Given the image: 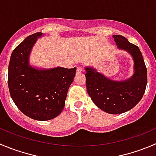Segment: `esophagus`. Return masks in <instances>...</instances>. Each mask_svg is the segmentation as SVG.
Here are the masks:
<instances>
[{"label": "esophagus", "mask_w": 156, "mask_h": 156, "mask_svg": "<svg viewBox=\"0 0 156 156\" xmlns=\"http://www.w3.org/2000/svg\"><path fill=\"white\" fill-rule=\"evenodd\" d=\"M83 71V68L82 67H78L77 68V70H76V74H81Z\"/></svg>", "instance_id": "1"}]
</instances>
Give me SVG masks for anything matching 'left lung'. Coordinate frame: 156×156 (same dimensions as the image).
Returning <instances> with one entry per match:
<instances>
[{"instance_id": "left-lung-1", "label": "left lung", "mask_w": 156, "mask_h": 156, "mask_svg": "<svg viewBox=\"0 0 156 156\" xmlns=\"http://www.w3.org/2000/svg\"><path fill=\"white\" fill-rule=\"evenodd\" d=\"M117 48L126 51L134 61V73L124 81H113L96 69L85 67L86 87L95 105L104 112L119 114L133 108L140 101L147 84V69L137 46L120 35H113Z\"/></svg>"}]
</instances>
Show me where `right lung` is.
Instances as JSON below:
<instances>
[{
	"label": "right lung",
	"mask_w": 156,
	"mask_h": 156,
	"mask_svg": "<svg viewBox=\"0 0 156 156\" xmlns=\"http://www.w3.org/2000/svg\"><path fill=\"white\" fill-rule=\"evenodd\" d=\"M42 33L27 37L11 54L8 66L10 96L19 110L36 120H49L61 113L76 68L37 69L30 66L32 48Z\"/></svg>",
	"instance_id": "1"
}]
</instances>
